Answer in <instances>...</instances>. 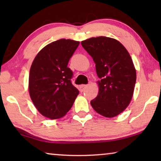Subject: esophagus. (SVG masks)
I'll use <instances>...</instances> for the list:
<instances>
[{
  "mask_svg": "<svg viewBox=\"0 0 161 161\" xmlns=\"http://www.w3.org/2000/svg\"><path fill=\"white\" fill-rule=\"evenodd\" d=\"M87 85H86V84H82V85H80V89L81 92H83L84 91V89H85L86 88Z\"/></svg>",
  "mask_w": 161,
  "mask_h": 161,
  "instance_id": "1",
  "label": "esophagus"
}]
</instances>
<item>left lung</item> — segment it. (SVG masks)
<instances>
[{"instance_id": "8db88e82", "label": "left lung", "mask_w": 161, "mask_h": 161, "mask_svg": "<svg viewBox=\"0 0 161 161\" xmlns=\"http://www.w3.org/2000/svg\"><path fill=\"white\" fill-rule=\"evenodd\" d=\"M96 64L99 94L91 101L94 109L108 118L121 114L132 99L136 72L129 53L118 40L92 37L81 42Z\"/></svg>"}]
</instances>
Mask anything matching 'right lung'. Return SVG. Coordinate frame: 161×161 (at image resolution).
Instances as JSON below:
<instances>
[{"instance_id": "add662e5", "label": "right lung", "mask_w": 161, "mask_h": 161, "mask_svg": "<svg viewBox=\"0 0 161 161\" xmlns=\"http://www.w3.org/2000/svg\"><path fill=\"white\" fill-rule=\"evenodd\" d=\"M80 42L61 39L42 48L30 70L29 92L40 113L51 119L64 116L80 93L72 83L68 62Z\"/></svg>"}]
</instances>
